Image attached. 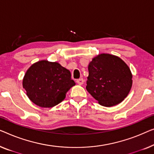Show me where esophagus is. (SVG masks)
<instances>
[{
  "instance_id": "esophagus-1",
  "label": "esophagus",
  "mask_w": 154,
  "mask_h": 154,
  "mask_svg": "<svg viewBox=\"0 0 154 154\" xmlns=\"http://www.w3.org/2000/svg\"><path fill=\"white\" fill-rule=\"evenodd\" d=\"M76 82L79 85H82L83 84V82H84V80H83V79H78L77 81H76Z\"/></svg>"
}]
</instances>
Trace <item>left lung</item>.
Wrapping results in <instances>:
<instances>
[{"label": "left lung", "instance_id": "1", "mask_svg": "<svg viewBox=\"0 0 154 154\" xmlns=\"http://www.w3.org/2000/svg\"><path fill=\"white\" fill-rule=\"evenodd\" d=\"M86 89L101 106L111 107L121 103L132 87V73L119 57L102 53L88 65Z\"/></svg>", "mask_w": 154, "mask_h": 154}]
</instances>
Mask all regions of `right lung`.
Returning <instances> with one entry per match:
<instances>
[{"instance_id":"1","label":"right lung","mask_w":154,"mask_h":154,"mask_svg":"<svg viewBox=\"0 0 154 154\" xmlns=\"http://www.w3.org/2000/svg\"><path fill=\"white\" fill-rule=\"evenodd\" d=\"M71 73L57 62L41 60L26 72L23 87L32 102L42 108H52L65 99L66 92L75 85Z\"/></svg>"}]
</instances>
